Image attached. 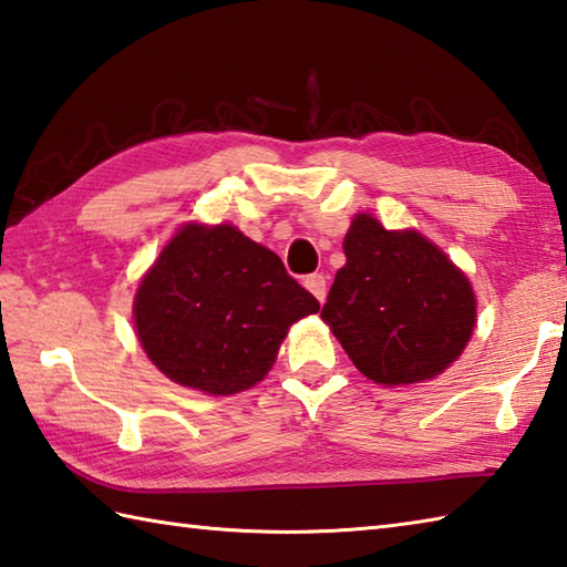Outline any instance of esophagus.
Segmentation results:
<instances>
[{"mask_svg": "<svg viewBox=\"0 0 567 567\" xmlns=\"http://www.w3.org/2000/svg\"><path fill=\"white\" fill-rule=\"evenodd\" d=\"M305 287L323 305V299H327V277H323L321 272L309 275V277H305Z\"/></svg>", "mask_w": 567, "mask_h": 567, "instance_id": "esophagus-1", "label": "esophagus"}]
</instances>
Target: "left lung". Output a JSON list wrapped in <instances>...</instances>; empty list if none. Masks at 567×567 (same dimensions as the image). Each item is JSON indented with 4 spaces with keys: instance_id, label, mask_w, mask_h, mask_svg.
<instances>
[{
    "instance_id": "left-lung-1",
    "label": "left lung",
    "mask_w": 567,
    "mask_h": 567,
    "mask_svg": "<svg viewBox=\"0 0 567 567\" xmlns=\"http://www.w3.org/2000/svg\"><path fill=\"white\" fill-rule=\"evenodd\" d=\"M343 252L321 319L365 378L412 384L461 355L475 329V295L441 248L358 214Z\"/></svg>"
}]
</instances>
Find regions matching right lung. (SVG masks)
Returning <instances> with one entry per match:
<instances>
[{
	"label": "right lung",
	"instance_id": "1",
	"mask_svg": "<svg viewBox=\"0 0 567 567\" xmlns=\"http://www.w3.org/2000/svg\"><path fill=\"white\" fill-rule=\"evenodd\" d=\"M272 250L234 226L179 228L134 302L143 351L177 384L236 394L260 382L287 329L317 315Z\"/></svg>",
	"mask_w": 567,
	"mask_h": 567
}]
</instances>
